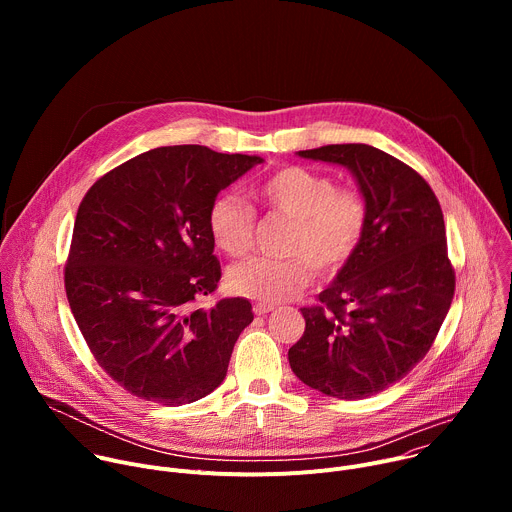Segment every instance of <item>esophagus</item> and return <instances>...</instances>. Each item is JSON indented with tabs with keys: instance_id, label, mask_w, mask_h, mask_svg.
Listing matches in <instances>:
<instances>
[{
	"instance_id": "1",
	"label": "esophagus",
	"mask_w": 512,
	"mask_h": 512,
	"mask_svg": "<svg viewBox=\"0 0 512 512\" xmlns=\"http://www.w3.org/2000/svg\"><path fill=\"white\" fill-rule=\"evenodd\" d=\"M273 310H275L273 304H261V302H257V304L253 306V312H255L257 316H265V314H269V312H273Z\"/></svg>"
}]
</instances>
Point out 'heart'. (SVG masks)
<instances>
[{
  "mask_svg": "<svg viewBox=\"0 0 512 512\" xmlns=\"http://www.w3.org/2000/svg\"><path fill=\"white\" fill-rule=\"evenodd\" d=\"M253 198L271 214L285 216L291 229L285 253L291 257H249L233 265L227 283L233 294L277 304L294 298L314 279L338 273L358 253L369 229V200L356 186H336L324 172L285 166L253 188ZM255 212L235 194L212 200L206 227L218 251L229 257L245 255L253 245Z\"/></svg>",
  "mask_w": 512,
  "mask_h": 512,
  "instance_id": "b5f03b06",
  "label": "heart"
}]
</instances>
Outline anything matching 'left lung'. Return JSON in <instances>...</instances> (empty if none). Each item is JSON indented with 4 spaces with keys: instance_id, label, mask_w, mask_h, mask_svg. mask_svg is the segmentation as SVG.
<instances>
[{
    "instance_id": "obj_1",
    "label": "left lung",
    "mask_w": 512,
    "mask_h": 512,
    "mask_svg": "<svg viewBox=\"0 0 512 512\" xmlns=\"http://www.w3.org/2000/svg\"><path fill=\"white\" fill-rule=\"evenodd\" d=\"M346 166L369 200V229L352 261L302 308L306 330L289 364L308 387L364 399L401 381L429 352L450 310L456 271L442 206L407 164L367 143L298 152Z\"/></svg>"
}]
</instances>
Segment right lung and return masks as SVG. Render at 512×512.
I'll use <instances>...</instances> for the list:
<instances>
[{"instance_id":"right-lung-1","label":"right lung","mask_w":512,"mask_h":512,"mask_svg":"<svg viewBox=\"0 0 512 512\" xmlns=\"http://www.w3.org/2000/svg\"><path fill=\"white\" fill-rule=\"evenodd\" d=\"M263 160L204 145H166L101 176L85 194L64 289L99 367L127 393L184 405L227 377L249 300L214 294L221 263L206 214L223 188Z\"/></svg>"}]
</instances>
